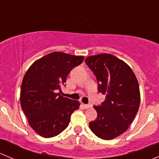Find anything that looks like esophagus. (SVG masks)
<instances>
[{"mask_svg": "<svg viewBox=\"0 0 159 159\" xmlns=\"http://www.w3.org/2000/svg\"><path fill=\"white\" fill-rule=\"evenodd\" d=\"M81 106L83 107V108H91V105H85V104H81Z\"/></svg>", "mask_w": 159, "mask_h": 159, "instance_id": "1", "label": "esophagus"}]
</instances>
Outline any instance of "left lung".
<instances>
[{
	"mask_svg": "<svg viewBox=\"0 0 159 159\" xmlns=\"http://www.w3.org/2000/svg\"><path fill=\"white\" fill-rule=\"evenodd\" d=\"M86 65L98 81V92L106 94L101 105H94L97 118L90 121L91 131L111 140L129 127L140 105V91L135 75L129 65L110 54L88 57Z\"/></svg>",
	"mask_w": 159,
	"mask_h": 159,
	"instance_id": "1",
	"label": "left lung"
}]
</instances>
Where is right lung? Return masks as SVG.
<instances>
[{
  "instance_id": "obj_1",
  "label": "right lung",
  "mask_w": 159,
  "mask_h": 159,
  "mask_svg": "<svg viewBox=\"0 0 159 159\" xmlns=\"http://www.w3.org/2000/svg\"><path fill=\"white\" fill-rule=\"evenodd\" d=\"M84 57L52 52L32 64L22 81L20 105L28 123L39 135L51 138L68 126L70 115L80 106L78 101L63 97L62 85Z\"/></svg>"
}]
</instances>
